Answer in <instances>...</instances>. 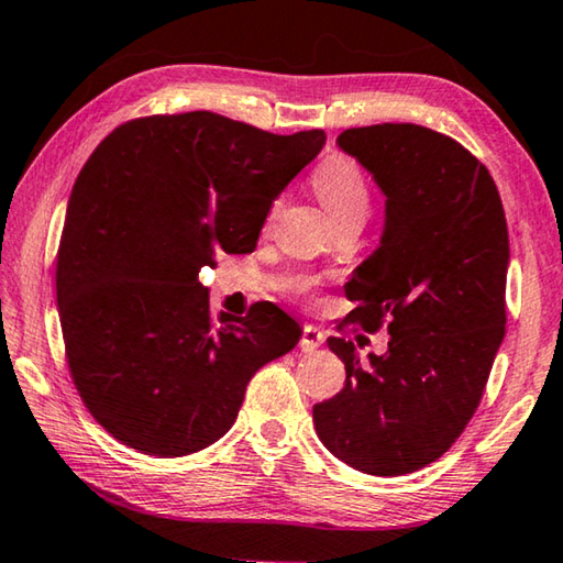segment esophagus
<instances>
[{
  "label": "esophagus",
  "instance_id": "obj_1",
  "mask_svg": "<svg viewBox=\"0 0 563 563\" xmlns=\"http://www.w3.org/2000/svg\"><path fill=\"white\" fill-rule=\"evenodd\" d=\"M322 342H325V335H322V330H318L316 325H305L302 328V335H300V350L302 352L318 350Z\"/></svg>",
  "mask_w": 563,
  "mask_h": 563
}]
</instances>
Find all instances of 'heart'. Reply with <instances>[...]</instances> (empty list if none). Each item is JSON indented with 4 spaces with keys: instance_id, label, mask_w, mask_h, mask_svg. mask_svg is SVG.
<instances>
[{
    "instance_id": "b5f03b06",
    "label": "heart",
    "mask_w": 563,
    "mask_h": 563,
    "mask_svg": "<svg viewBox=\"0 0 563 563\" xmlns=\"http://www.w3.org/2000/svg\"><path fill=\"white\" fill-rule=\"evenodd\" d=\"M312 188L338 228L365 223L369 206H373V190H369L367 176L350 156L335 154L322 161L312 174ZM295 288L308 290L310 283L300 280Z\"/></svg>"
}]
</instances>
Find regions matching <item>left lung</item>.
<instances>
[{"label": "left lung", "mask_w": 563, "mask_h": 563, "mask_svg": "<svg viewBox=\"0 0 563 563\" xmlns=\"http://www.w3.org/2000/svg\"><path fill=\"white\" fill-rule=\"evenodd\" d=\"M338 144L387 196L383 243L345 285L350 322L387 328L383 357L330 338L345 387L312 407L320 442L397 476L450 450L482 402L507 328L509 231L497 184L460 141L417 123L347 129Z\"/></svg>", "instance_id": "obj_1"}]
</instances>
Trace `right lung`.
I'll use <instances>...</instances> for the list:
<instances>
[{
    "label": "right lung",
    "mask_w": 563,
    "mask_h": 563,
    "mask_svg": "<svg viewBox=\"0 0 563 563\" xmlns=\"http://www.w3.org/2000/svg\"><path fill=\"white\" fill-rule=\"evenodd\" d=\"M325 144L216 111L113 129L76 178L56 253L66 365L91 417L151 456L194 454L231 430L251 377L290 352L298 322L273 302L213 318L198 280L251 253L280 190Z\"/></svg>",
    "instance_id": "1"
}]
</instances>
